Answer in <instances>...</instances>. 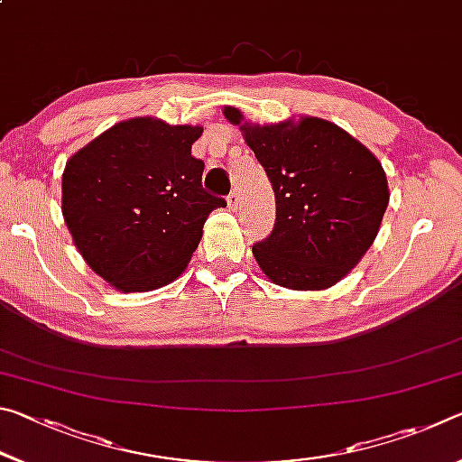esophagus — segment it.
<instances>
[{
  "mask_svg": "<svg viewBox=\"0 0 462 462\" xmlns=\"http://www.w3.org/2000/svg\"><path fill=\"white\" fill-rule=\"evenodd\" d=\"M228 206H230L232 209H238V206H240V198H238V193H236V191L228 195Z\"/></svg>",
  "mask_w": 462,
  "mask_h": 462,
  "instance_id": "34e87169",
  "label": "esophagus"
}]
</instances>
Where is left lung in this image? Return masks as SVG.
Segmentation results:
<instances>
[{
    "instance_id": "left-lung-1",
    "label": "left lung",
    "mask_w": 462,
    "mask_h": 462,
    "mask_svg": "<svg viewBox=\"0 0 462 462\" xmlns=\"http://www.w3.org/2000/svg\"><path fill=\"white\" fill-rule=\"evenodd\" d=\"M224 116L240 126L275 191V228L253 246L264 275L300 291L338 283L371 248L387 209L377 156L322 118L259 126L230 106Z\"/></svg>"
}]
</instances>
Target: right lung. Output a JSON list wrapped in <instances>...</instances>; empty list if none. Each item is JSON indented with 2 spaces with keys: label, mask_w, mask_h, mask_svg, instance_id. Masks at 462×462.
Instances as JSON below:
<instances>
[{
  "label": "right lung",
  "mask_w": 462,
  "mask_h": 462,
  "mask_svg": "<svg viewBox=\"0 0 462 462\" xmlns=\"http://www.w3.org/2000/svg\"><path fill=\"white\" fill-rule=\"evenodd\" d=\"M201 126L156 118L116 124L67 161L62 216L85 263L109 285L151 291L185 271L222 198L191 154Z\"/></svg>",
  "instance_id": "add662e5"
}]
</instances>
